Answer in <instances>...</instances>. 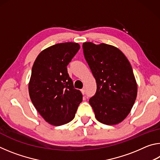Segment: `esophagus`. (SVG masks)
I'll list each match as a JSON object with an SVG mask.
<instances>
[{"label": "esophagus", "mask_w": 160, "mask_h": 160, "mask_svg": "<svg viewBox=\"0 0 160 160\" xmlns=\"http://www.w3.org/2000/svg\"><path fill=\"white\" fill-rule=\"evenodd\" d=\"M81 92H82V94H85V89H82V90H81Z\"/></svg>", "instance_id": "1"}]
</instances>
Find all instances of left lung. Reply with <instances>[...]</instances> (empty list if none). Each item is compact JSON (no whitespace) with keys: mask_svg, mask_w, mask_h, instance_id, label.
Returning <instances> with one entry per match:
<instances>
[{"mask_svg":"<svg viewBox=\"0 0 160 160\" xmlns=\"http://www.w3.org/2000/svg\"><path fill=\"white\" fill-rule=\"evenodd\" d=\"M83 53L97 82L95 94L89 100L95 117L106 125L126 118L137 97L138 87L126 56L113 46L82 44Z\"/></svg>","mask_w":160,"mask_h":160,"instance_id":"1","label":"left lung"}]
</instances>
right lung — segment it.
<instances>
[{
	"label": "right lung",
	"instance_id": "add662e5",
	"mask_svg": "<svg viewBox=\"0 0 160 160\" xmlns=\"http://www.w3.org/2000/svg\"><path fill=\"white\" fill-rule=\"evenodd\" d=\"M80 48L73 42L53 45L39 54L32 66L29 97L37 112L51 125L71 121L82 100L67 69Z\"/></svg>",
	"mask_w": 160,
	"mask_h": 160
}]
</instances>
